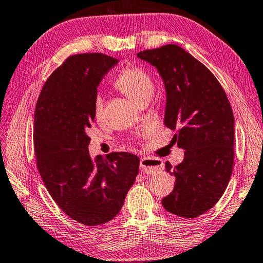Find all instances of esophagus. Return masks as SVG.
Instances as JSON below:
<instances>
[{
    "instance_id": "obj_1",
    "label": "esophagus",
    "mask_w": 263,
    "mask_h": 263,
    "mask_svg": "<svg viewBox=\"0 0 263 263\" xmlns=\"http://www.w3.org/2000/svg\"><path fill=\"white\" fill-rule=\"evenodd\" d=\"M163 169V162L159 159H151V157H141L140 170L142 174L153 175L159 173Z\"/></svg>"
}]
</instances>
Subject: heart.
Instances as JSON below:
<instances>
[{
	"label": "heart",
	"mask_w": 263,
	"mask_h": 263,
	"mask_svg": "<svg viewBox=\"0 0 263 263\" xmlns=\"http://www.w3.org/2000/svg\"><path fill=\"white\" fill-rule=\"evenodd\" d=\"M115 86L137 103L151 100L154 93V83L151 76L138 66H130L123 70L115 82ZM103 108L104 102L102 97L97 95L93 102L94 116L97 118L101 117Z\"/></svg>",
	"instance_id": "heart-1"
}]
</instances>
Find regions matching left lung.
<instances>
[{"label": "left lung", "mask_w": 263, "mask_h": 263, "mask_svg": "<svg viewBox=\"0 0 263 263\" xmlns=\"http://www.w3.org/2000/svg\"><path fill=\"white\" fill-rule=\"evenodd\" d=\"M137 56L159 71L166 93L164 124L185 151L180 164L165 163L176 184L162 204L177 216L198 217L215 206L232 174L235 117L230 102L211 71L177 45Z\"/></svg>", "instance_id": "obj_1"}]
</instances>
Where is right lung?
I'll list each match as a JSON object with an SVG mask.
<instances>
[{"instance_id":"obj_1","label":"right lung","mask_w":263,"mask_h":263,"mask_svg":"<svg viewBox=\"0 0 263 263\" xmlns=\"http://www.w3.org/2000/svg\"><path fill=\"white\" fill-rule=\"evenodd\" d=\"M117 63L104 54L68 57L47 79L34 112L35 159L46 189L69 217L88 227L116 216L139 171L131 153L92 159L88 152L98 87Z\"/></svg>"}]
</instances>
